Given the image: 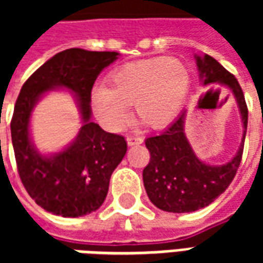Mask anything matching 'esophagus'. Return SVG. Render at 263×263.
Listing matches in <instances>:
<instances>
[{
    "mask_svg": "<svg viewBox=\"0 0 263 263\" xmlns=\"http://www.w3.org/2000/svg\"><path fill=\"white\" fill-rule=\"evenodd\" d=\"M126 142H128L129 146H134V145H141L143 142V139L139 137H128L126 138Z\"/></svg>",
    "mask_w": 263,
    "mask_h": 263,
    "instance_id": "esophagus-1",
    "label": "esophagus"
}]
</instances>
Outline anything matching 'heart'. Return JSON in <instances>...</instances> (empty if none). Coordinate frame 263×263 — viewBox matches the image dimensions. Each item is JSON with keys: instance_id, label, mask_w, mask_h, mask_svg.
<instances>
[{"instance_id": "1", "label": "heart", "mask_w": 263, "mask_h": 263, "mask_svg": "<svg viewBox=\"0 0 263 263\" xmlns=\"http://www.w3.org/2000/svg\"><path fill=\"white\" fill-rule=\"evenodd\" d=\"M192 84L190 70L175 58H152L124 65L109 74V86L91 88L90 104L105 128L118 131L135 114L151 128L169 125L180 114Z\"/></svg>"}]
</instances>
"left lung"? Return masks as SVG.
<instances>
[{
  "instance_id": "left-lung-1",
  "label": "left lung",
  "mask_w": 263,
  "mask_h": 263,
  "mask_svg": "<svg viewBox=\"0 0 263 263\" xmlns=\"http://www.w3.org/2000/svg\"><path fill=\"white\" fill-rule=\"evenodd\" d=\"M200 79L204 86H224L231 90L242 118L243 134L238 152L228 163L207 165L198 159L184 134L186 111L165 131L145 141L151 160L143 169V186L149 200L163 211L192 213L214 201L235 177L242 159L243 141L248 125V108L242 88L227 69L209 54H196Z\"/></svg>"
}]
</instances>
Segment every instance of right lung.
I'll list each match as a JSON object with an SVG mask.
<instances>
[{"label":"right lung","mask_w":263,"mask_h":263,"mask_svg":"<svg viewBox=\"0 0 263 263\" xmlns=\"http://www.w3.org/2000/svg\"><path fill=\"white\" fill-rule=\"evenodd\" d=\"M118 54L66 49L43 63L16 98L11 137L18 173L35 203L52 214L81 217L100 209L108 193L109 177L125 156V138L92 122L90 105L94 81ZM60 86L75 92L83 126L67 148L46 157L30 141V114L45 92Z\"/></svg>","instance_id":"right-lung-1"}]
</instances>
